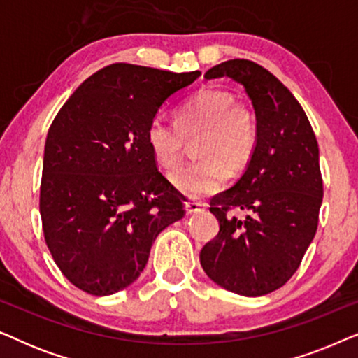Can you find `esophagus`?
I'll return each instance as SVG.
<instances>
[{"label":"esophagus","mask_w":358,"mask_h":358,"mask_svg":"<svg viewBox=\"0 0 358 358\" xmlns=\"http://www.w3.org/2000/svg\"><path fill=\"white\" fill-rule=\"evenodd\" d=\"M205 207H207V205L202 202H185V212H187L189 215L203 212Z\"/></svg>","instance_id":"esophagus-1"}]
</instances>
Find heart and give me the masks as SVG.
<instances>
[{
	"label": "heart",
	"mask_w": 358,
	"mask_h": 358,
	"mask_svg": "<svg viewBox=\"0 0 358 358\" xmlns=\"http://www.w3.org/2000/svg\"><path fill=\"white\" fill-rule=\"evenodd\" d=\"M197 161L169 174L171 182L187 197H205L223 187L251 163L259 141V125L251 107L234 101L231 92L203 90L176 114V125L159 117L150 122L146 141L164 169L180 163L189 141Z\"/></svg>",
	"instance_id": "obj_1"
}]
</instances>
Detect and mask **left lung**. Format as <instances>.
Wrapping results in <instances>:
<instances>
[{
	"label": "left lung",
	"mask_w": 358,
	"mask_h": 358,
	"mask_svg": "<svg viewBox=\"0 0 358 358\" xmlns=\"http://www.w3.org/2000/svg\"><path fill=\"white\" fill-rule=\"evenodd\" d=\"M241 83L259 125L256 153L241 179L210 200L220 231L200 251L220 287L262 296L290 280L315 238L322 202L320 148L290 91L266 68L234 58L205 73ZM243 211L247 217L239 219Z\"/></svg>",
	"instance_id": "1"
}]
</instances>
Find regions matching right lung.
<instances>
[{
	"label": "right lung",
	"instance_id": "add662e5",
	"mask_svg": "<svg viewBox=\"0 0 358 358\" xmlns=\"http://www.w3.org/2000/svg\"><path fill=\"white\" fill-rule=\"evenodd\" d=\"M199 76L112 63L53 119L38 207L48 251L80 290L106 296L134 283L156 236L185 215L184 195L156 168L146 130L161 104Z\"/></svg>",
	"mask_w": 358,
	"mask_h": 358
}]
</instances>
